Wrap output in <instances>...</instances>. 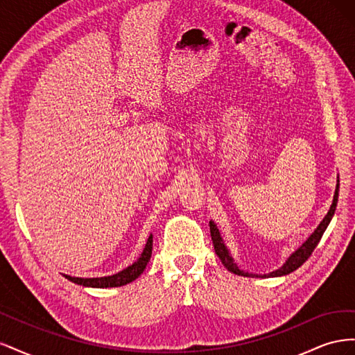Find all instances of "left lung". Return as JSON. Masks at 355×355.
Masks as SVG:
<instances>
[{
  "label": "left lung",
  "instance_id": "8db88e82",
  "mask_svg": "<svg viewBox=\"0 0 355 355\" xmlns=\"http://www.w3.org/2000/svg\"><path fill=\"white\" fill-rule=\"evenodd\" d=\"M338 197H339V176H338V180H336V189H335V196H333V201H331V206L327 211L326 216L323 218V220L320 222L318 227L314 230V232L309 235V237L306 239L305 243H302V245H299L297 249L290 254L286 262L278 268V270L270 272V274H252V272H245L244 270H241V268L235 263L234 257L231 256L230 250L227 244L223 243V239L222 235L216 227V223H214L213 220H210V234H211V240H213V245H214V252H216V254L219 256L220 262L223 263V266L227 268V270L232 274H237V275H243V277H261V278H268V277H282V275H287L290 272L296 271L299 266H302L306 261L308 257L311 256V253L314 252V249L317 247V244L320 243L321 237H323L324 231L327 230L329 223L333 218V214H335V210H336V206H338Z\"/></svg>",
  "mask_w": 355,
  "mask_h": 355
}]
</instances>
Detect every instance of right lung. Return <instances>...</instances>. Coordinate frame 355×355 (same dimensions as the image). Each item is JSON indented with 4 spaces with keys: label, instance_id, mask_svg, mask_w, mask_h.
Returning <instances> with one entry per match:
<instances>
[{
    "label": "right lung",
    "instance_id": "add662e5",
    "mask_svg": "<svg viewBox=\"0 0 355 355\" xmlns=\"http://www.w3.org/2000/svg\"><path fill=\"white\" fill-rule=\"evenodd\" d=\"M151 254H153V234L148 237V241L144 247V252L141 253V256H139V259L133 262L130 266L124 268V270L120 272L108 275V277H96V278H81V277H71V275H65V277L69 282L84 287H96V288L121 287L135 282L136 278L145 271L149 259H151Z\"/></svg>",
    "mask_w": 355,
    "mask_h": 355
}]
</instances>
